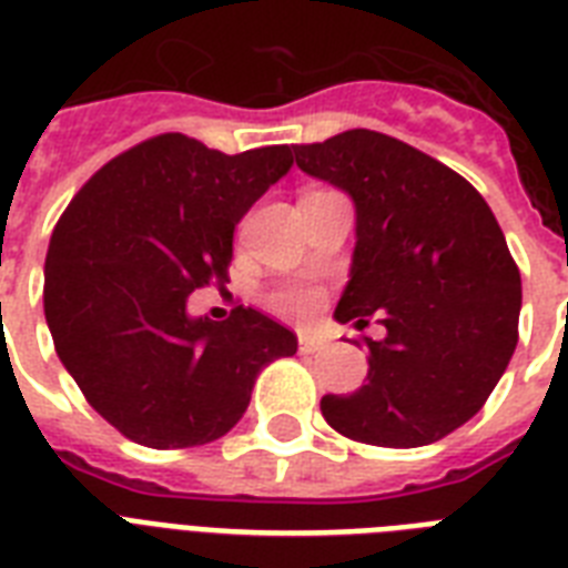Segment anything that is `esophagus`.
Masks as SVG:
<instances>
[{
    "instance_id": "esophagus-1",
    "label": "esophagus",
    "mask_w": 568,
    "mask_h": 568,
    "mask_svg": "<svg viewBox=\"0 0 568 568\" xmlns=\"http://www.w3.org/2000/svg\"><path fill=\"white\" fill-rule=\"evenodd\" d=\"M325 346H328V339L322 337V334H313V331H298V352H302V355L322 352Z\"/></svg>"
}]
</instances>
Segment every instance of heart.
Masks as SVG:
<instances>
[{"label": "heart", "instance_id": "heart-1", "mask_svg": "<svg viewBox=\"0 0 568 568\" xmlns=\"http://www.w3.org/2000/svg\"><path fill=\"white\" fill-rule=\"evenodd\" d=\"M322 293L316 287H307V284H284V287H275L266 296L270 307L275 313H284V316H307L313 307L320 305Z\"/></svg>", "mask_w": 568, "mask_h": 568}]
</instances>
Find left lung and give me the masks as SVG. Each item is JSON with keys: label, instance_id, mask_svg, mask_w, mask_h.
<instances>
[{"label": "left lung", "instance_id": "8db88e82", "mask_svg": "<svg viewBox=\"0 0 568 568\" xmlns=\"http://www.w3.org/2000/svg\"><path fill=\"white\" fill-rule=\"evenodd\" d=\"M307 175L355 199L357 246L339 322L387 337L366 384L322 416L366 446L437 443L484 407L519 343L521 278L478 190L437 158L369 129L293 146Z\"/></svg>", "mask_w": 568, "mask_h": 568}]
</instances>
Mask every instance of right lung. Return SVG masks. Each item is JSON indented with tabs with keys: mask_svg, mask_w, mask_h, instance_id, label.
I'll use <instances>...</instances> for the list:
<instances>
[{
	"mask_svg": "<svg viewBox=\"0 0 568 568\" xmlns=\"http://www.w3.org/2000/svg\"><path fill=\"white\" fill-rule=\"evenodd\" d=\"M290 163V146L225 155L170 131L104 163L61 213L43 281L54 352L131 443L225 437L263 366L296 355V334L255 307L187 316L193 290L225 287L234 225Z\"/></svg>",
	"mask_w": 568,
	"mask_h": 568,
	"instance_id": "obj_1",
	"label": "right lung"
}]
</instances>
